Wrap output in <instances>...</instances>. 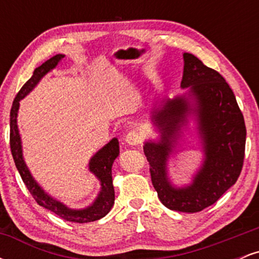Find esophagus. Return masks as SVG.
Returning <instances> with one entry per match:
<instances>
[{"label": "esophagus", "instance_id": "1", "mask_svg": "<svg viewBox=\"0 0 259 259\" xmlns=\"http://www.w3.org/2000/svg\"><path fill=\"white\" fill-rule=\"evenodd\" d=\"M125 141L127 145H132V146H136V145L141 144L142 141L141 133L138 132V130H132V132L127 133V135L125 136Z\"/></svg>", "mask_w": 259, "mask_h": 259}]
</instances>
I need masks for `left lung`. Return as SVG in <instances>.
<instances>
[{
  "label": "left lung",
  "instance_id": "8db88e82",
  "mask_svg": "<svg viewBox=\"0 0 259 259\" xmlns=\"http://www.w3.org/2000/svg\"><path fill=\"white\" fill-rule=\"evenodd\" d=\"M181 88H187V95L164 100L153 109L160 140L146 142L144 152L160 202L171 210L195 213L215 203L236 183L245 158L246 126L225 79L191 53H184ZM189 114L196 115L206 158L191 186L174 188L166 177V159Z\"/></svg>",
  "mask_w": 259,
  "mask_h": 259
}]
</instances>
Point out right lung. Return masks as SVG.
<instances>
[{
	"label": "right lung",
	"instance_id": "1",
	"mask_svg": "<svg viewBox=\"0 0 259 259\" xmlns=\"http://www.w3.org/2000/svg\"><path fill=\"white\" fill-rule=\"evenodd\" d=\"M63 57V55H56L52 58H50L49 61L41 64L40 67H37L34 70V74H32L31 78L23 85V88L17 94L11 108V151L14 163H16V167L18 171H19L23 181H24L25 186L28 187L29 192H30L34 200L41 207L51 210L55 214L61 217L62 219H64L67 222H95L103 218L111 210L113 203H114V187H113L112 180V165L114 159L119 154V142H118V139H112L105 147L101 148L99 152L92 157L90 163H89L90 171L96 175L97 179L101 181V191L96 200L94 201V203L88 208H84V209H72V208H68L62 202L55 200L51 196L47 195L36 181H35L34 178L31 177L30 171H29V169L24 162V158H23L22 141H20L19 130H18L17 125L19 101L24 99L26 95L36 86V84L40 81V79L42 78L45 74H47L53 68H56V65L59 63V61Z\"/></svg>",
	"mask_w": 259,
	"mask_h": 259
}]
</instances>
